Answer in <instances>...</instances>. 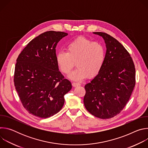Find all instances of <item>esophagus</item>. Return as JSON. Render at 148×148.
Instances as JSON below:
<instances>
[{
  "label": "esophagus",
  "instance_id": "obj_1",
  "mask_svg": "<svg viewBox=\"0 0 148 148\" xmlns=\"http://www.w3.org/2000/svg\"><path fill=\"white\" fill-rule=\"evenodd\" d=\"M80 85H81V84H79V83H77V82H73V83H72V86H73V87H77V86H80Z\"/></svg>",
  "mask_w": 148,
  "mask_h": 148
}]
</instances>
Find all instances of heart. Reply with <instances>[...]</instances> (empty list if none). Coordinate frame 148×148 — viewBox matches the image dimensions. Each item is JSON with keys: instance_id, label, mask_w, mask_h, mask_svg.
<instances>
[{"instance_id": "obj_1", "label": "heart", "mask_w": 148, "mask_h": 148, "mask_svg": "<svg viewBox=\"0 0 148 148\" xmlns=\"http://www.w3.org/2000/svg\"><path fill=\"white\" fill-rule=\"evenodd\" d=\"M66 50L58 52L56 60L58 69L65 74L71 72L75 62L77 68L69 75L70 79L79 81L88 76L92 78L101 72L106 51L100 42L79 37L68 44Z\"/></svg>"}]
</instances>
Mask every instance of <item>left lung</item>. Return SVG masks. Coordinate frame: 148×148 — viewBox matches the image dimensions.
Wrapping results in <instances>:
<instances>
[{
	"instance_id": "obj_1",
	"label": "left lung",
	"mask_w": 148,
	"mask_h": 148,
	"mask_svg": "<svg viewBox=\"0 0 148 148\" xmlns=\"http://www.w3.org/2000/svg\"><path fill=\"white\" fill-rule=\"evenodd\" d=\"M106 45L103 66L99 74L85 86L84 103L87 110L101 119H110L121 112L135 85V68L130 53L113 37L102 32Z\"/></svg>"
}]
</instances>
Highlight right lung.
Listing matches in <instances>:
<instances>
[{"label": "right lung", "instance_id": "add662e5", "mask_svg": "<svg viewBox=\"0 0 148 148\" xmlns=\"http://www.w3.org/2000/svg\"><path fill=\"white\" fill-rule=\"evenodd\" d=\"M67 35L55 31L42 33L29 42L16 60L15 88L23 107L36 116L47 118L58 112L64 95L72 88L56 60L57 45Z\"/></svg>", "mask_w": 148, "mask_h": 148}]
</instances>
